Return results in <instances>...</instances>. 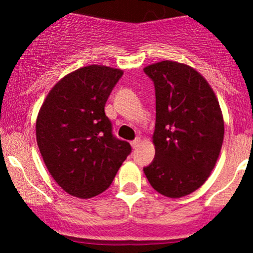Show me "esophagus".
<instances>
[{"label": "esophagus", "instance_id": "34e87169", "mask_svg": "<svg viewBox=\"0 0 253 253\" xmlns=\"http://www.w3.org/2000/svg\"><path fill=\"white\" fill-rule=\"evenodd\" d=\"M139 144H140V138H135L134 140L130 141V145H132L133 149H136L139 146Z\"/></svg>", "mask_w": 253, "mask_h": 253}]
</instances>
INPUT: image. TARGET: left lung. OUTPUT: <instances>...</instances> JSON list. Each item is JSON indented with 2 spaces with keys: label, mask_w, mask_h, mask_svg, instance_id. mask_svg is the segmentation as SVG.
Returning <instances> with one entry per match:
<instances>
[{
  "label": "left lung",
  "mask_w": 253,
  "mask_h": 253,
  "mask_svg": "<svg viewBox=\"0 0 253 253\" xmlns=\"http://www.w3.org/2000/svg\"><path fill=\"white\" fill-rule=\"evenodd\" d=\"M144 72L156 90V155L144 172L162 195H189L207 181L221 150L219 102L207 81L185 64L164 60Z\"/></svg>",
  "instance_id": "left-lung-1"
}]
</instances>
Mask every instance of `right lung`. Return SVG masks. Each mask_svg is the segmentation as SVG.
Returning a JSON list of instances; mask_svg holds the SVG:
<instances>
[{"label":"right lung","mask_w":253,"mask_h":253,"mask_svg":"<svg viewBox=\"0 0 253 253\" xmlns=\"http://www.w3.org/2000/svg\"><path fill=\"white\" fill-rule=\"evenodd\" d=\"M124 72L89 65L66 75L43 101L37 143L47 170L72 196L89 199L108 189L132 152L113 134L104 106Z\"/></svg>","instance_id":"1"}]
</instances>
